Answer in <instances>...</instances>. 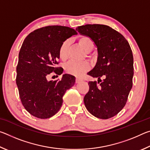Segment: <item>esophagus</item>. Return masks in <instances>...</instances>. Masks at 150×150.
<instances>
[{"label":"esophagus","mask_w":150,"mask_h":150,"mask_svg":"<svg viewBox=\"0 0 150 150\" xmlns=\"http://www.w3.org/2000/svg\"><path fill=\"white\" fill-rule=\"evenodd\" d=\"M81 81H82V79H80V78L77 77L75 79V83H79L81 82Z\"/></svg>","instance_id":"34e87169"}]
</instances>
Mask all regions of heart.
<instances>
[{
	"label": "heart",
	"instance_id": "obj_1",
	"mask_svg": "<svg viewBox=\"0 0 150 150\" xmlns=\"http://www.w3.org/2000/svg\"><path fill=\"white\" fill-rule=\"evenodd\" d=\"M79 44L82 47L86 52L89 53L93 50L95 47V42L88 35H81L78 39ZM70 45V41L69 40H66L61 44L59 48V56L62 61H65L68 57V50H69ZM91 65L88 62H71L66 64L65 66V71L69 74L81 76L85 72L90 69Z\"/></svg>",
	"mask_w": 150,
	"mask_h": 150
}]
</instances>
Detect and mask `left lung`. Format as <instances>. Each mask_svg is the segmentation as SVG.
<instances>
[{"instance_id":"obj_1","label":"left lung","mask_w":150,"mask_h":150,"mask_svg":"<svg viewBox=\"0 0 150 150\" xmlns=\"http://www.w3.org/2000/svg\"><path fill=\"white\" fill-rule=\"evenodd\" d=\"M92 38L97 47L95 67L87 74L98 78L89 81L84 97L85 107L95 117L108 119L122 109L132 87L134 58L129 43L120 33L103 24H86L76 29ZM105 79L102 82L100 77ZM101 83H100L99 82Z\"/></svg>"}]
</instances>
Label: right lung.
I'll return each mask as SVG.
<instances>
[{"mask_svg":"<svg viewBox=\"0 0 150 150\" xmlns=\"http://www.w3.org/2000/svg\"><path fill=\"white\" fill-rule=\"evenodd\" d=\"M74 29L63 26H48L30 33L20 48L16 67V82L22 105L32 116L49 118L59 110L66 91L75 84L69 74L61 79L47 80L54 72L63 73L57 67L59 48L66 39L77 34Z\"/></svg>","mask_w":150,"mask_h":150,"instance_id":"1","label":"right lung"}]
</instances>
